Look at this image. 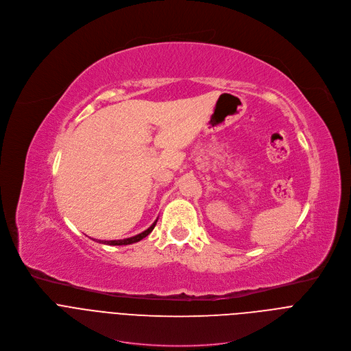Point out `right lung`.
Segmentation results:
<instances>
[{"mask_svg": "<svg viewBox=\"0 0 351 351\" xmlns=\"http://www.w3.org/2000/svg\"><path fill=\"white\" fill-rule=\"evenodd\" d=\"M157 221H158V218L154 221V223H153L152 226L147 228L144 232H141V233H138V234H136V236L126 237V239H122V240H98V241L103 243V244H108V245H128V244H132V243H137V241H140L141 239H144L145 236H148L149 233L153 232V229H154Z\"/></svg>", "mask_w": 351, "mask_h": 351, "instance_id": "1", "label": "right lung"}]
</instances>
